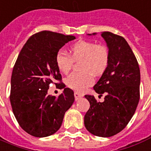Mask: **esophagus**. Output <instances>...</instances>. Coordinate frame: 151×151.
I'll return each mask as SVG.
<instances>
[{"label": "esophagus", "mask_w": 151, "mask_h": 151, "mask_svg": "<svg viewBox=\"0 0 151 151\" xmlns=\"http://www.w3.org/2000/svg\"><path fill=\"white\" fill-rule=\"evenodd\" d=\"M74 96H75V98H76V101H78V100H79V99H81L82 97H83V95L79 93L78 92H75Z\"/></svg>", "instance_id": "1"}]
</instances>
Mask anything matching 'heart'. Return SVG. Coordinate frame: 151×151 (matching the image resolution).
Masks as SVG:
<instances>
[{"instance_id":"1","label":"heart","mask_w":151,"mask_h":151,"mask_svg":"<svg viewBox=\"0 0 151 151\" xmlns=\"http://www.w3.org/2000/svg\"><path fill=\"white\" fill-rule=\"evenodd\" d=\"M80 60V69L83 72L72 73L66 83L72 90L83 92L94 83L93 74L101 76L105 72L109 63V51L104 44L81 40L70 47V55L61 50L55 57L58 68L65 74L72 69L74 61Z\"/></svg>"}]
</instances>
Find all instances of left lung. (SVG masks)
Segmentation results:
<instances>
[{
  "label": "left lung",
  "instance_id": "1",
  "mask_svg": "<svg viewBox=\"0 0 151 151\" xmlns=\"http://www.w3.org/2000/svg\"><path fill=\"white\" fill-rule=\"evenodd\" d=\"M101 36L108 47L109 63L93 89L100 96H106L104 102H99L92 95H85L90 107L84 124L94 136L110 137L125 129L137 110L140 72L136 56L123 37L111 32H103Z\"/></svg>",
  "mask_w": 151,
  "mask_h": 151
}]
</instances>
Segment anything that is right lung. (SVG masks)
<instances>
[{
  "instance_id": "right-lung-1",
  "label": "right lung",
  "mask_w": 151,
  "mask_h": 151,
  "mask_svg": "<svg viewBox=\"0 0 151 151\" xmlns=\"http://www.w3.org/2000/svg\"><path fill=\"white\" fill-rule=\"evenodd\" d=\"M75 39L72 35L46 30L35 33L15 61L11 79V105L19 125L32 137L55 133L74 102V92L69 88H65L58 98L48 95L47 90L51 83L65 87L55 57L65 43Z\"/></svg>"
}]
</instances>
